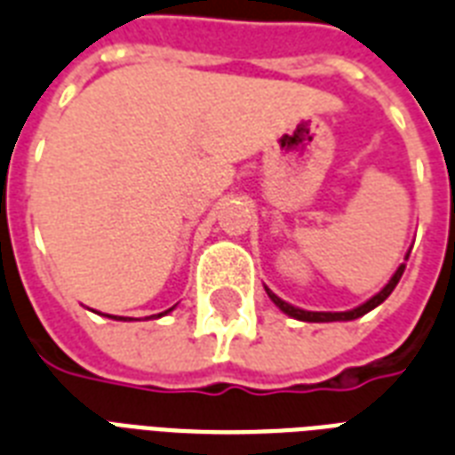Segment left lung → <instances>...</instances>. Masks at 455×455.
<instances>
[{
	"mask_svg": "<svg viewBox=\"0 0 455 455\" xmlns=\"http://www.w3.org/2000/svg\"><path fill=\"white\" fill-rule=\"evenodd\" d=\"M408 255H411V252H408ZM405 259H408V258H405ZM403 269H405V262L398 267L396 274L391 276V282L387 283V286H384V289H381L377 296H372L370 300H367V303H363L360 307H355V310H348V312H307V310H300V307H293V305H289V303H283L282 298L274 296L269 289H267V296L272 298L274 305H276L279 310H283L286 315H291V317H296V320H300V322H348V320H358V317H363L365 312L374 310L377 305L384 303V300L391 296V291L396 289L398 279L403 276Z\"/></svg>",
	"mask_w": 455,
	"mask_h": 455,
	"instance_id": "1",
	"label": "left lung"
}]
</instances>
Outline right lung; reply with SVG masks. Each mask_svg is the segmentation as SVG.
Returning a JSON list of instances; mask_svg holds the SVG:
<instances>
[{
  "label": "right lung",
  "mask_w": 455,
  "mask_h": 455,
  "mask_svg": "<svg viewBox=\"0 0 455 455\" xmlns=\"http://www.w3.org/2000/svg\"><path fill=\"white\" fill-rule=\"evenodd\" d=\"M159 315H164V312H159ZM112 320H121V317H112Z\"/></svg>",
  "instance_id": "add662e5"
}]
</instances>
